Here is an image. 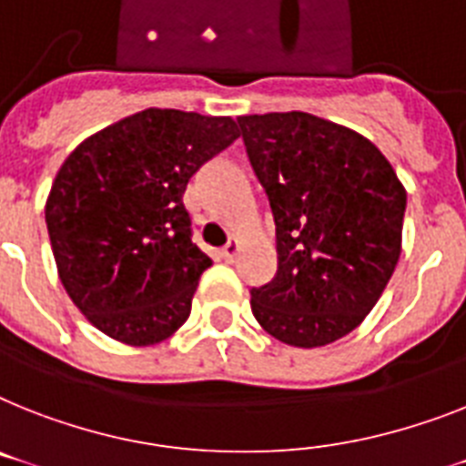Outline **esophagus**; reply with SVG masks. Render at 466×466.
I'll return each instance as SVG.
<instances>
[{"label":"esophagus","mask_w":466,"mask_h":466,"mask_svg":"<svg viewBox=\"0 0 466 466\" xmlns=\"http://www.w3.org/2000/svg\"><path fill=\"white\" fill-rule=\"evenodd\" d=\"M238 248H240V245H238V240H228L226 242V248H221V252H218V255H221V259L224 261H233L238 255Z\"/></svg>","instance_id":"esophagus-1"}]
</instances>
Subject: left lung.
I'll use <instances>...</instances> for the list:
<instances>
[{
    "label": "left lung",
    "instance_id": "left-lung-1",
    "mask_svg": "<svg viewBox=\"0 0 466 466\" xmlns=\"http://www.w3.org/2000/svg\"><path fill=\"white\" fill-rule=\"evenodd\" d=\"M267 190L279 267L252 288V314L293 348L348 336L374 309L402 249L407 192L355 130L305 111L238 116Z\"/></svg>",
    "mask_w": 466,
    "mask_h": 466
}]
</instances>
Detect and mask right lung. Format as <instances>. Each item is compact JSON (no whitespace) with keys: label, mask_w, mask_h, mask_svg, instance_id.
Instances as JSON below:
<instances>
[{"label":"right lung","mask_w":466,"mask_h":466,"mask_svg":"<svg viewBox=\"0 0 466 466\" xmlns=\"http://www.w3.org/2000/svg\"><path fill=\"white\" fill-rule=\"evenodd\" d=\"M238 136L230 116L145 109L61 164L45 221L61 283L95 329L145 348L186 324L211 259L192 242L183 192Z\"/></svg>","instance_id":"1"}]
</instances>
